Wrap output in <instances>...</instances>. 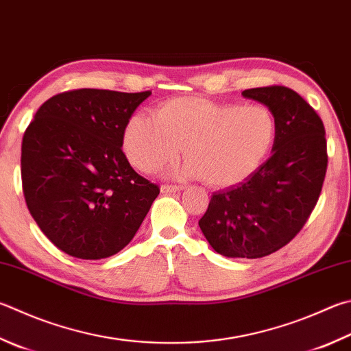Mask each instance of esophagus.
Wrapping results in <instances>:
<instances>
[{"mask_svg":"<svg viewBox=\"0 0 351 351\" xmlns=\"http://www.w3.org/2000/svg\"><path fill=\"white\" fill-rule=\"evenodd\" d=\"M184 187L181 186H171V184H164L161 186V193H176V192H181Z\"/></svg>","mask_w":351,"mask_h":351,"instance_id":"1","label":"esophagus"}]
</instances>
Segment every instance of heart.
<instances>
[{
    "label": "heart",
    "mask_w": 351,
    "mask_h": 351,
    "mask_svg": "<svg viewBox=\"0 0 351 351\" xmlns=\"http://www.w3.org/2000/svg\"><path fill=\"white\" fill-rule=\"evenodd\" d=\"M276 132L275 114L263 104L175 98L159 106L154 117H132L123 149L132 165L152 171L176 158L184 145L189 161L182 173L224 189L244 182L263 165Z\"/></svg>",
    "instance_id": "1"
}]
</instances>
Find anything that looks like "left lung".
Wrapping results in <instances>:
<instances>
[{"label": "left lung", "mask_w": 351, "mask_h": 351, "mask_svg": "<svg viewBox=\"0 0 351 351\" xmlns=\"http://www.w3.org/2000/svg\"><path fill=\"white\" fill-rule=\"evenodd\" d=\"M242 97L275 114L271 156L244 182L213 193L199 227L216 253L256 259L289 244L313 212L327 171V141L322 119L291 88H247Z\"/></svg>", "instance_id": "left-lung-1"}]
</instances>
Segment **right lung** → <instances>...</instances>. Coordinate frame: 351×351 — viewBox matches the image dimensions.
Here are the masks:
<instances>
[{
  "mask_svg": "<svg viewBox=\"0 0 351 351\" xmlns=\"http://www.w3.org/2000/svg\"><path fill=\"white\" fill-rule=\"evenodd\" d=\"M150 95L99 88L55 95L24 133L25 204L70 256L103 259L123 250L159 195L121 150L127 123Z\"/></svg>",
  "mask_w": 351,
  "mask_h": 351,
  "instance_id": "1",
  "label": "right lung"
}]
</instances>
